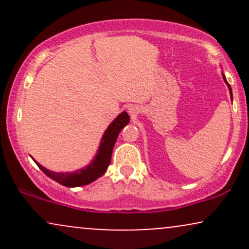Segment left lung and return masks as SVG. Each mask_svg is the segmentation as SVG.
I'll use <instances>...</instances> for the list:
<instances>
[{
	"mask_svg": "<svg viewBox=\"0 0 249 249\" xmlns=\"http://www.w3.org/2000/svg\"><path fill=\"white\" fill-rule=\"evenodd\" d=\"M224 81H225L226 83H227V81H226V77H225V76H224ZM227 85H228V88H230V91H231V96H232V89H231V85L228 84V83H227Z\"/></svg>",
	"mask_w": 249,
	"mask_h": 249,
	"instance_id": "8db88e82",
	"label": "left lung"
}]
</instances>
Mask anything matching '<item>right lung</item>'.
I'll list each match as a JSON object with an SVG mask.
<instances>
[{"instance_id": "1", "label": "right lung", "mask_w": 249, "mask_h": 249, "mask_svg": "<svg viewBox=\"0 0 249 249\" xmlns=\"http://www.w3.org/2000/svg\"><path fill=\"white\" fill-rule=\"evenodd\" d=\"M130 123V117L126 112H122L117 118L110 124L107 130L105 131L103 136L101 146H99L98 153L96 154V158L91 162L89 166L82 170H78L77 172H67V173H58L53 172V171L47 170L39 165L38 162L35 161L39 170L43 171L49 178L55 181L59 182L63 186L67 187H78L84 186V185L90 184L95 181L99 177H102L105 173L107 168L111 162V156H112V150L115 146V142L117 141V137L123 127L126 126Z\"/></svg>"}]
</instances>
